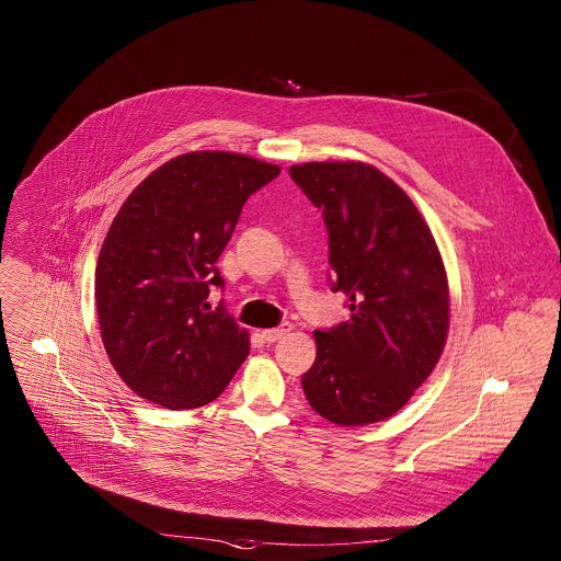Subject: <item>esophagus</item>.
Here are the masks:
<instances>
[{
    "label": "esophagus",
    "instance_id": "1",
    "mask_svg": "<svg viewBox=\"0 0 561 561\" xmlns=\"http://www.w3.org/2000/svg\"><path fill=\"white\" fill-rule=\"evenodd\" d=\"M286 333H290V324H282L277 329H266V331H262V337H264V342L273 344V342L282 340Z\"/></svg>",
    "mask_w": 561,
    "mask_h": 561
}]
</instances>
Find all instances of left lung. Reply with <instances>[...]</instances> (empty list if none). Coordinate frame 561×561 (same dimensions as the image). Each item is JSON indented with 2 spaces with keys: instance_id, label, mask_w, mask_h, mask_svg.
I'll use <instances>...</instances> for the list:
<instances>
[{
  "instance_id": "1",
  "label": "left lung",
  "mask_w": 561,
  "mask_h": 561,
  "mask_svg": "<svg viewBox=\"0 0 561 561\" xmlns=\"http://www.w3.org/2000/svg\"><path fill=\"white\" fill-rule=\"evenodd\" d=\"M322 208L333 293L351 319L314 331L317 357L301 375L314 413L340 426L381 422L402 409L442 357L448 279L433 232L411 197L362 162L288 169Z\"/></svg>"
}]
</instances>
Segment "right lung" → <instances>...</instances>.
I'll return each instance as SVG.
<instances>
[{
	"instance_id": "1",
	"label": "right lung",
	"mask_w": 561,
	"mask_h": 561,
	"mask_svg": "<svg viewBox=\"0 0 561 561\" xmlns=\"http://www.w3.org/2000/svg\"><path fill=\"white\" fill-rule=\"evenodd\" d=\"M255 157L195 150L152 171L113 219L95 271L102 342L126 386L171 411L217 399L249 333L208 295L247 199L279 175Z\"/></svg>"
}]
</instances>
